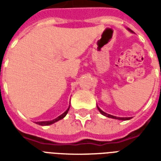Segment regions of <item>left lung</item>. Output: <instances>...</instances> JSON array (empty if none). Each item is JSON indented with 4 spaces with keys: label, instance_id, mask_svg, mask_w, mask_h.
Wrapping results in <instances>:
<instances>
[{
    "label": "left lung",
    "instance_id": "1",
    "mask_svg": "<svg viewBox=\"0 0 161 161\" xmlns=\"http://www.w3.org/2000/svg\"><path fill=\"white\" fill-rule=\"evenodd\" d=\"M98 110L100 111V113L101 114H103V115H105V116H107V117H109V118H114V119H118V120H129V119H131L130 117H116V116H114V115H108V114H107V113H105V112H103L102 109H100V108H98Z\"/></svg>",
    "mask_w": 161,
    "mask_h": 161
}]
</instances>
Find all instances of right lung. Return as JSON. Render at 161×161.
<instances>
[{"label": "right lung", "instance_id": "obj_1", "mask_svg": "<svg viewBox=\"0 0 161 161\" xmlns=\"http://www.w3.org/2000/svg\"><path fill=\"white\" fill-rule=\"evenodd\" d=\"M69 108H70V107L68 108V109H67L66 111L64 112V113H63L62 115H59L58 117H57L56 119H54V120H53V121H38V122H36L37 124L39 125H41V126H46V125H51L53 124V123H54V122H56V121H59V120H61V119H63L65 115H67V113H68V111H69Z\"/></svg>", "mask_w": 161, "mask_h": 161}]
</instances>
